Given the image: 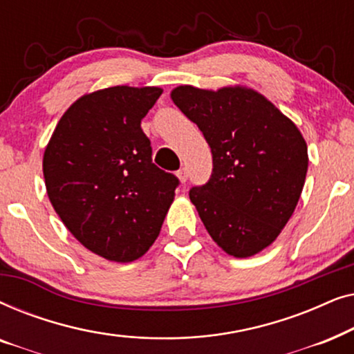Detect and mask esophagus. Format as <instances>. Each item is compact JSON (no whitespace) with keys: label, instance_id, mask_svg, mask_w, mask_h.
<instances>
[{"label":"esophagus","instance_id":"obj_1","mask_svg":"<svg viewBox=\"0 0 354 354\" xmlns=\"http://www.w3.org/2000/svg\"><path fill=\"white\" fill-rule=\"evenodd\" d=\"M177 177H178V180H180V183H185V182H187V178H188L187 167L178 169V171H177Z\"/></svg>","mask_w":354,"mask_h":354}]
</instances>
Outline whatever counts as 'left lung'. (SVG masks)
<instances>
[{
	"label": "left lung",
	"instance_id": "1",
	"mask_svg": "<svg viewBox=\"0 0 354 354\" xmlns=\"http://www.w3.org/2000/svg\"><path fill=\"white\" fill-rule=\"evenodd\" d=\"M171 98L212 153L211 178L190 190L207 234L235 258L258 254L280 235L301 196L308 172L301 132L243 85L216 91L180 85Z\"/></svg>",
	"mask_w": 354,
	"mask_h": 354
}]
</instances>
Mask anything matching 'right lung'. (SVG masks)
Listing matches in <instances>:
<instances>
[{
	"label": "right lung",
	"mask_w": 354,
	"mask_h": 354,
	"mask_svg": "<svg viewBox=\"0 0 354 354\" xmlns=\"http://www.w3.org/2000/svg\"><path fill=\"white\" fill-rule=\"evenodd\" d=\"M161 93L118 85L80 96L43 154L57 216L86 250L114 263L147 253L176 196L178 178L154 166L140 125Z\"/></svg>",
	"instance_id": "1"
}]
</instances>
